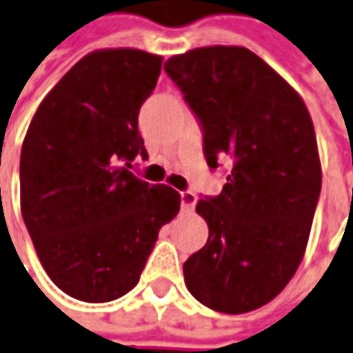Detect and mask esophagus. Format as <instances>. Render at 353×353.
Returning <instances> with one entry per match:
<instances>
[{
	"instance_id": "1",
	"label": "esophagus",
	"mask_w": 353,
	"mask_h": 353,
	"mask_svg": "<svg viewBox=\"0 0 353 353\" xmlns=\"http://www.w3.org/2000/svg\"><path fill=\"white\" fill-rule=\"evenodd\" d=\"M179 196H181V208H183V210H193V207L196 205L195 193H193V191H181Z\"/></svg>"
}]
</instances>
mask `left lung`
Returning <instances> with one entry per match:
<instances>
[{
  "label": "left lung",
  "instance_id": "1",
  "mask_svg": "<svg viewBox=\"0 0 353 353\" xmlns=\"http://www.w3.org/2000/svg\"><path fill=\"white\" fill-rule=\"evenodd\" d=\"M164 69L201 123L208 168L230 166L222 193L196 203L208 239L183 263L185 286L220 313L259 309L292 280L307 245L321 195L311 116L241 46L195 48Z\"/></svg>",
  "mask_w": 353,
  "mask_h": 353
}]
</instances>
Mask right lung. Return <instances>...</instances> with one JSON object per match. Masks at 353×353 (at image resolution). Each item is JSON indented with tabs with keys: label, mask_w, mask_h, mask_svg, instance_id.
<instances>
[{
	"label": "right lung",
	"mask_w": 353,
	"mask_h": 353,
	"mask_svg": "<svg viewBox=\"0 0 353 353\" xmlns=\"http://www.w3.org/2000/svg\"><path fill=\"white\" fill-rule=\"evenodd\" d=\"M162 57L98 50L67 71L36 110L21 150V210L42 267L67 296L106 303L141 278L181 196L131 172L148 158L139 110Z\"/></svg>",
	"instance_id": "add662e5"
}]
</instances>
